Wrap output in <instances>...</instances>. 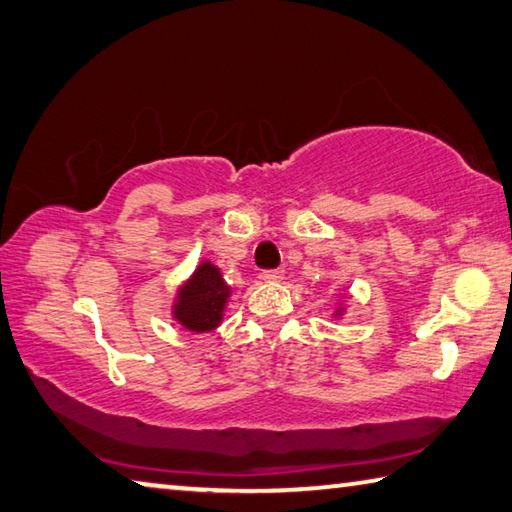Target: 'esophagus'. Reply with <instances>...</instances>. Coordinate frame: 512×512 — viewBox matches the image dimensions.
Listing matches in <instances>:
<instances>
[{
	"label": "esophagus",
	"mask_w": 512,
	"mask_h": 512,
	"mask_svg": "<svg viewBox=\"0 0 512 512\" xmlns=\"http://www.w3.org/2000/svg\"><path fill=\"white\" fill-rule=\"evenodd\" d=\"M265 283H281L283 281V270H267L261 274Z\"/></svg>",
	"instance_id": "obj_1"
}]
</instances>
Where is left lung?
Segmentation results:
<instances>
[{"label": "left lung", "mask_w": 512, "mask_h": 512, "mask_svg": "<svg viewBox=\"0 0 512 512\" xmlns=\"http://www.w3.org/2000/svg\"><path fill=\"white\" fill-rule=\"evenodd\" d=\"M344 315H346V303L339 301L337 306H335V310H333V317H335V319H342Z\"/></svg>", "instance_id": "1"}]
</instances>
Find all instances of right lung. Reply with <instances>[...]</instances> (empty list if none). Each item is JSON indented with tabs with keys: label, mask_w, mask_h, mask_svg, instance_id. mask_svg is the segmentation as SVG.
<instances>
[{
	"label": "right lung",
	"mask_w": 512,
	"mask_h": 512,
	"mask_svg": "<svg viewBox=\"0 0 512 512\" xmlns=\"http://www.w3.org/2000/svg\"><path fill=\"white\" fill-rule=\"evenodd\" d=\"M231 292L220 267L211 261H200L193 274L177 288L170 315L188 333H211L222 324Z\"/></svg>",
	"instance_id": "1"
}]
</instances>
